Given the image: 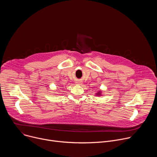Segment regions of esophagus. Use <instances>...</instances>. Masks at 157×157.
<instances>
[{
  "mask_svg": "<svg viewBox=\"0 0 157 157\" xmlns=\"http://www.w3.org/2000/svg\"><path fill=\"white\" fill-rule=\"evenodd\" d=\"M77 83H78V84H80V83H81V82H79V81H78V82H77Z\"/></svg>",
  "mask_w": 157,
  "mask_h": 157,
  "instance_id": "esophagus-1",
  "label": "esophagus"
}]
</instances>
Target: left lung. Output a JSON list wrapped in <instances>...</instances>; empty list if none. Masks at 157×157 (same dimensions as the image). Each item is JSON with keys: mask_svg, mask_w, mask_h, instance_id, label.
Here are the masks:
<instances>
[{"mask_svg": "<svg viewBox=\"0 0 157 157\" xmlns=\"http://www.w3.org/2000/svg\"><path fill=\"white\" fill-rule=\"evenodd\" d=\"M96 95H98V96H101V91H99L98 93H97V94Z\"/></svg>", "mask_w": 157, "mask_h": 157, "instance_id": "obj_1", "label": "left lung"}]
</instances>
